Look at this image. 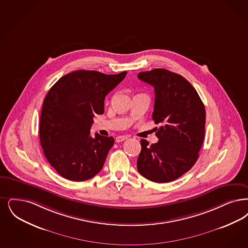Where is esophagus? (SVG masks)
Masks as SVG:
<instances>
[{
    "label": "esophagus",
    "instance_id": "34e87169",
    "mask_svg": "<svg viewBox=\"0 0 248 248\" xmlns=\"http://www.w3.org/2000/svg\"><path fill=\"white\" fill-rule=\"evenodd\" d=\"M128 139V137L127 136H119V137H117L116 139H115V141L117 142V143H120V142H122V141H124L125 139Z\"/></svg>",
    "mask_w": 248,
    "mask_h": 248
}]
</instances>
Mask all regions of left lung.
<instances>
[{"mask_svg":"<svg viewBox=\"0 0 248 248\" xmlns=\"http://www.w3.org/2000/svg\"><path fill=\"white\" fill-rule=\"evenodd\" d=\"M154 87L152 119L159 141L141 139L138 170L155 183H169L187 172L198 160L205 136L206 110L197 90L181 75L162 68L140 72Z\"/></svg>","mask_w":248,"mask_h":248,"instance_id":"8db88e82","label":"left lung"}]
</instances>
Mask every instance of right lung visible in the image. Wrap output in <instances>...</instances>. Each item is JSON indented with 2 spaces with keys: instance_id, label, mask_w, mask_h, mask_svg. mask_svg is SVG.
<instances>
[{
  "instance_id": "add662e5",
  "label": "right lung",
  "mask_w": 248,
  "mask_h": 248,
  "mask_svg": "<svg viewBox=\"0 0 248 248\" xmlns=\"http://www.w3.org/2000/svg\"><path fill=\"white\" fill-rule=\"evenodd\" d=\"M78 70L62 77L47 93L40 114V139L49 163L63 178L82 182L103 167L111 137L90 128L95 114L104 112V99L126 76Z\"/></svg>"
}]
</instances>
